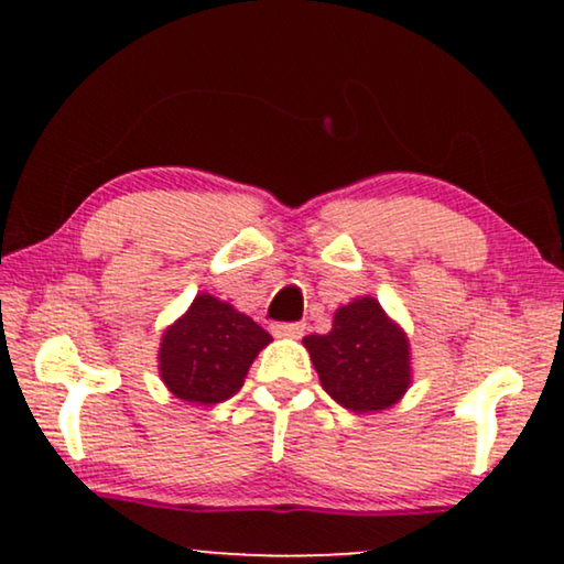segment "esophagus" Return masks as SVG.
<instances>
[{"instance_id":"esophagus-1","label":"esophagus","mask_w":564,"mask_h":564,"mask_svg":"<svg viewBox=\"0 0 564 564\" xmlns=\"http://www.w3.org/2000/svg\"><path fill=\"white\" fill-rule=\"evenodd\" d=\"M272 334L274 336H284V338H300L305 334V323H274L272 326Z\"/></svg>"}]
</instances>
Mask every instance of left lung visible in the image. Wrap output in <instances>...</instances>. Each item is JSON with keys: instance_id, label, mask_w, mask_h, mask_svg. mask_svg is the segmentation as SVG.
<instances>
[{"instance_id": "1", "label": "left lung", "mask_w": 564, "mask_h": 564, "mask_svg": "<svg viewBox=\"0 0 564 564\" xmlns=\"http://www.w3.org/2000/svg\"><path fill=\"white\" fill-rule=\"evenodd\" d=\"M303 344L323 390L354 413L384 411L411 384L408 338L372 297L338 307L334 328Z\"/></svg>"}]
</instances>
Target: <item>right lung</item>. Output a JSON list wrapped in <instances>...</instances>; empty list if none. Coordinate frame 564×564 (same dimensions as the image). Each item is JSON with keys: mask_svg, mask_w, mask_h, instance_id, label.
<instances>
[{"mask_svg": "<svg viewBox=\"0 0 564 564\" xmlns=\"http://www.w3.org/2000/svg\"><path fill=\"white\" fill-rule=\"evenodd\" d=\"M269 341L272 336L249 315L199 295L161 338V380L187 403H223L241 390L251 361Z\"/></svg>", "mask_w": 564, "mask_h": 564, "instance_id": "obj_1", "label": "right lung"}]
</instances>
